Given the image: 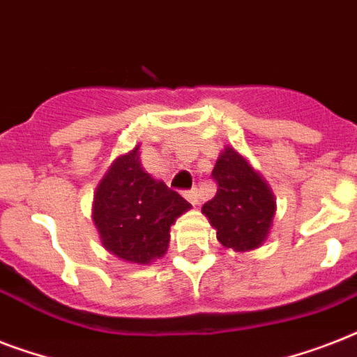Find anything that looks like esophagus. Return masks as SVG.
I'll return each instance as SVG.
<instances>
[{
    "label": "esophagus",
    "mask_w": 357,
    "mask_h": 357,
    "mask_svg": "<svg viewBox=\"0 0 357 357\" xmlns=\"http://www.w3.org/2000/svg\"><path fill=\"white\" fill-rule=\"evenodd\" d=\"M185 198H187L195 207L200 204V195H198V190H189V192H185Z\"/></svg>",
    "instance_id": "esophagus-1"
}]
</instances>
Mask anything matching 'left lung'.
Returning <instances> with one entry per match:
<instances>
[{
  "mask_svg": "<svg viewBox=\"0 0 357 357\" xmlns=\"http://www.w3.org/2000/svg\"><path fill=\"white\" fill-rule=\"evenodd\" d=\"M211 176L218 185L217 195L204 204L202 213L217 229L218 243L241 254L259 248L276 215V198L268 183L231 146L218 155Z\"/></svg>",
  "mask_w": 357,
  "mask_h": 357,
  "instance_id": "8db88e82",
  "label": "left lung"
}]
</instances>
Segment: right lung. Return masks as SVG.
Returning a JSON list of instances; mask_svg holds the SVG:
<instances>
[{"mask_svg":"<svg viewBox=\"0 0 357 357\" xmlns=\"http://www.w3.org/2000/svg\"><path fill=\"white\" fill-rule=\"evenodd\" d=\"M139 148L116 157L98 183L92 220L109 254L133 265H150L167 254L170 226L190 204L146 172Z\"/></svg>","mask_w":357,"mask_h":357,"instance_id":"1","label":"right lung"}]
</instances>
